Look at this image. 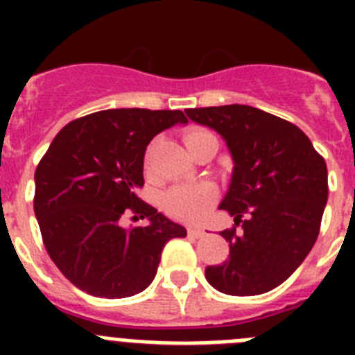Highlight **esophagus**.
<instances>
[{
    "instance_id": "obj_1",
    "label": "esophagus",
    "mask_w": 355,
    "mask_h": 355,
    "mask_svg": "<svg viewBox=\"0 0 355 355\" xmlns=\"http://www.w3.org/2000/svg\"><path fill=\"white\" fill-rule=\"evenodd\" d=\"M205 229H199V227H188V236L192 238H202L205 236Z\"/></svg>"
}]
</instances>
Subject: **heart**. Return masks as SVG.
<instances>
[{
	"label": "heart",
	"instance_id": "heart-1",
	"mask_svg": "<svg viewBox=\"0 0 355 355\" xmlns=\"http://www.w3.org/2000/svg\"><path fill=\"white\" fill-rule=\"evenodd\" d=\"M208 139H215V135L208 130L196 128L184 133V144L188 150L192 153L200 142ZM216 200V188L208 181H200L193 184H181L174 187L163 196V208L171 216L181 222L197 224L208 216L209 209L213 208Z\"/></svg>",
	"mask_w": 355,
	"mask_h": 355
}]
</instances>
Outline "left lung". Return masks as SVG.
<instances>
[{"label":"left lung","instance_id":"8db88e82","mask_svg":"<svg viewBox=\"0 0 355 355\" xmlns=\"http://www.w3.org/2000/svg\"><path fill=\"white\" fill-rule=\"evenodd\" d=\"M184 112L218 131L234 159L220 205L234 216L233 227L220 233L229 241V258L206 266L208 283L236 297L274 290L299 268L318 238L329 196L324 156L300 128L252 106Z\"/></svg>","mask_w":355,"mask_h":355}]
</instances>
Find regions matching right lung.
Segmentation results:
<instances>
[{
    "label": "right lung",
    "mask_w": 355,
    "mask_h": 355,
    "mask_svg": "<svg viewBox=\"0 0 355 355\" xmlns=\"http://www.w3.org/2000/svg\"><path fill=\"white\" fill-rule=\"evenodd\" d=\"M178 122H188L181 110L96 112L62 128L37 165L33 209L44 247L80 290L103 299L140 293L153 283L165 243L187 236L137 196L147 146ZM126 212L151 224L122 228Z\"/></svg>",
    "instance_id": "add662e5"
}]
</instances>
